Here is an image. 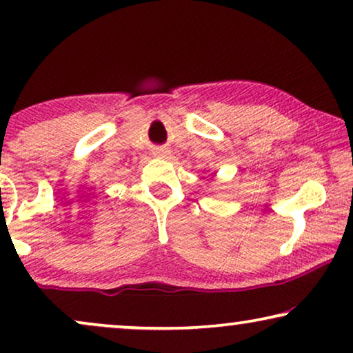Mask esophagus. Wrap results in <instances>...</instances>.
Here are the masks:
<instances>
[{
    "label": "esophagus",
    "mask_w": 353,
    "mask_h": 353,
    "mask_svg": "<svg viewBox=\"0 0 353 353\" xmlns=\"http://www.w3.org/2000/svg\"><path fill=\"white\" fill-rule=\"evenodd\" d=\"M167 154H168V151H165V149H159V151H157V156L159 157H165Z\"/></svg>",
    "instance_id": "34e87169"
}]
</instances>
